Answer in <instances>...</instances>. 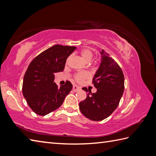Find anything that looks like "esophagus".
<instances>
[{"mask_svg":"<svg viewBox=\"0 0 156 156\" xmlns=\"http://www.w3.org/2000/svg\"><path fill=\"white\" fill-rule=\"evenodd\" d=\"M80 89V88L79 87L76 86V85H73V86L72 90H73L74 92H76V91H78V90L79 89Z\"/></svg>","mask_w":156,"mask_h":156,"instance_id":"34e87169","label":"esophagus"}]
</instances>
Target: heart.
<instances>
[{
  "label": "heart",
  "mask_w": 156,
  "mask_h": 156,
  "mask_svg": "<svg viewBox=\"0 0 156 156\" xmlns=\"http://www.w3.org/2000/svg\"><path fill=\"white\" fill-rule=\"evenodd\" d=\"M80 56L83 60L87 62V63H89L90 61L92 60L93 56V53L91 50L88 48H84L82 49L80 52H79ZM69 61V58L67 59V62ZM89 78V73L87 72H83V73H78L75 75V79L76 81L79 82H83V80H85V79Z\"/></svg>",
  "instance_id": "b5f03b06"
}]
</instances>
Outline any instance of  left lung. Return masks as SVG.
Returning a JSON list of instances; mask_svg holds the SVG:
<instances>
[{
	"mask_svg": "<svg viewBox=\"0 0 156 156\" xmlns=\"http://www.w3.org/2000/svg\"><path fill=\"white\" fill-rule=\"evenodd\" d=\"M101 62L93 78L97 92L92 93L87 87V98L79 104L81 112L92 121L108 117L117 108L124 90V75L120 66L104 50Z\"/></svg>",
	"mask_w": 156,
	"mask_h": 156,
	"instance_id": "obj_1",
	"label": "left lung"
}]
</instances>
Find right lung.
Listing matches in <instances>:
<instances>
[{"mask_svg": "<svg viewBox=\"0 0 156 156\" xmlns=\"http://www.w3.org/2000/svg\"><path fill=\"white\" fill-rule=\"evenodd\" d=\"M75 49L74 46L54 45L30 62L24 76L22 93L36 114L45 116L58 108L72 90L69 81L59 87L54 80L55 73L63 72L67 57Z\"/></svg>", "mask_w": 156, "mask_h": 156, "instance_id": "1", "label": "right lung"}]
</instances>
